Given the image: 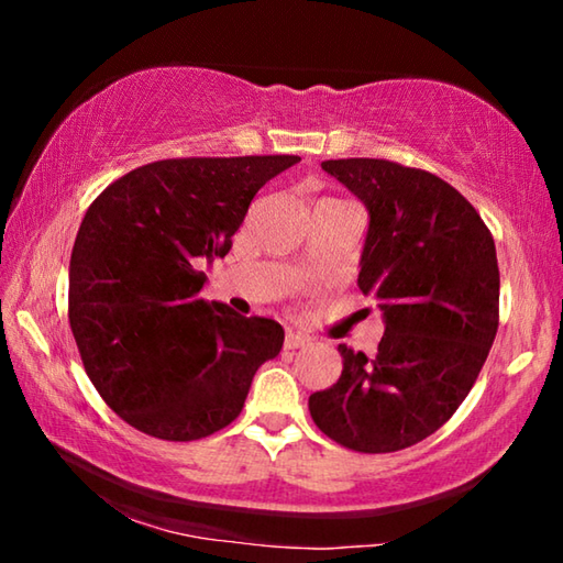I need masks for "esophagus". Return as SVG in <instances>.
I'll return each instance as SVG.
<instances>
[{
  "label": "esophagus",
  "mask_w": 563,
  "mask_h": 563,
  "mask_svg": "<svg viewBox=\"0 0 563 563\" xmlns=\"http://www.w3.org/2000/svg\"><path fill=\"white\" fill-rule=\"evenodd\" d=\"M308 338L300 335V332H292L288 330V335H285V350H298V347H305L308 345Z\"/></svg>",
  "instance_id": "1"
}]
</instances>
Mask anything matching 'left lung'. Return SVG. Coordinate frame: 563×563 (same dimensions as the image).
Returning <instances> with one entry per match:
<instances>
[{"label":"left lung","instance_id":"8db88e82","mask_svg":"<svg viewBox=\"0 0 563 563\" xmlns=\"http://www.w3.org/2000/svg\"><path fill=\"white\" fill-rule=\"evenodd\" d=\"M320 166L367 208L357 288L377 300L385 335L373 357L338 345L342 375L308 407L347 450L397 452L440 430L489 355L497 247L472 203L434 174L383 158Z\"/></svg>","mask_w":563,"mask_h":563}]
</instances>
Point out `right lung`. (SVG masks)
<instances>
[{
	"instance_id": "1",
	"label": "right lung",
	"mask_w": 563,
	"mask_h": 563,
	"mask_svg": "<svg viewBox=\"0 0 563 563\" xmlns=\"http://www.w3.org/2000/svg\"><path fill=\"white\" fill-rule=\"evenodd\" d=\"M298 161H156L89 206L69 263V322L93 387L131 427L168 442L223 430L283 350L275 320L206 302L201 268L231 251L253 196Z\"/></svg>"
}]
</instances>
